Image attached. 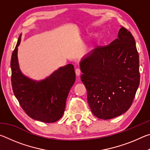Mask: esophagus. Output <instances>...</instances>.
<instances>
[{
    "label": "esophagus",
    "mask_w": 150,
    "mask_h": 150,
    "mask_svg": "<svg viewBox=\"0 0 150 150\" xmlns=\"http://www.w3.org/2000/svg\"><path fill=\"white\" fill-rule=\"evenodd\" d=\"M81 70H80V69H75V74H76V75L77 76V77H79V76L80 75H81Z\"/></svg>",
    "instance_id": "1"
}]
</instances>
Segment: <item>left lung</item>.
I'll return each instance as SVG.
<instances>
[{
    "label": "left lung",
    "mask_w": 150,
    "mask_h": 150,
    "mask_svg": "<svg viewBox=\"0 0 150 150\" xmlns=\"http://www.w3.org/2000/svg\"><path fill=\"white\" fill-rule=\"evenodd\" d=\"M81 79L96 117L108 120L128 110L139 84V55L131 33L120 26L118 38L81 59Z\"/></svg>",
    "instance_id": "obj_1"
}]
</instances>
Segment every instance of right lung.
Returning a JSON list of instances; mask_svg holds the SVG:
<instances>
[{
  "mask_svg": "<svg viewBox=\"0 0 150 150\" xmlns=\"http://www.w3.org/2000/svg\"><path fill=\"white\" fill-rule=\"evenodd\" d=\"M22 35L11 57L12 90L30 118L45 123L55 122L63 115L68 94L75 81L74 67L72 64L60 67L41 80L25 75L20 69L18 58Z\"/></svg>",
  "mask_w": 150,
  "mask_h": 150,
  "instance_id": "1",
  "label": "right lung"
}]
</instances>
